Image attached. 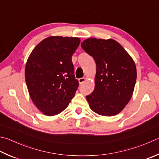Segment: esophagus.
I'll list each match as a JSON object with an SVG mask.
<instances>
[{
  "label": "esophagus",
  "mask_w": 159,
  "mask_h": 159,
  "mask_svg": "<svg viewBox=\"0 0 159 159\" xmlns=\"http://www.w3.org/2000/svg\"><path fill=\"white\" fill-rule=\"evenodd\" d=\"M86 80V79L85 77H83V78H80V79H79V82L80 84H83L84 82H85Z\"/></svg>",
  "instance_id": "1"
}]
</instances>
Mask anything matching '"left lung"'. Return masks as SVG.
Listing matches in <instances>:
<instances>
[{"label": "left lung", "mask_w": 159, "mask_h": 159, "mask_svg": "<svg viewBox=\"0 0 159 159\" xmlns=\"http://www.w3.org/2000/svg\"><path fill=\"white\" fill-rule=\"evenodd\" d=\"M81 47L96 64L95 88L86 96L90 108L102 116L116 115L132 98L136 80L134 62L113 39H88Z\"/></svg>", "instance_id": "obj_1"}]
</instances>
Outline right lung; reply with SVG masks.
Returning <instances> with one entry per match:
<instances>
[{"label": "right lung", "mask_w": 159, "mask_h": 159, "mask_svg": "<svg viewBox=\"0 0 159 159\" xmlns=\"http://www.w3.org/2000/svg\"><path fill=\"white\" fill-rule=\"evenodd\" d=\"M80 43L76 37L50 36L36 46L27 59L25 76L33 102L46 116L65 110L79 85L71 57Z\"/></svg>", "instance_id": "1"}]
</instances>
